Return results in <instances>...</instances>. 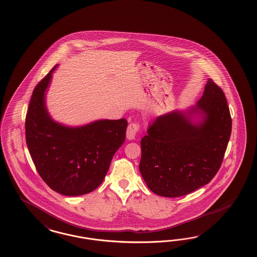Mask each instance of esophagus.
<instances>
[{"instance_id": "obj_1", "label": "esophagus", "mask_w": 257, "mask_h": 257, "mask_svg": "<svg viewBox=\"0 0 257 257\" xmlns=\"http://www.w3.org/2000/svg\"><path fill=\"white\" fill-rule=\"evenodd\" d=\"M140 129V126L138 123L136 122H132L130 124L128 125V128H127V131H126V137L129 140H135L136 138V135Z\"/></svg>"}]
</instances>
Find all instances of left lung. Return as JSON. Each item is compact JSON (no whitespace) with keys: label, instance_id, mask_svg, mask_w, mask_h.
Listing matches in <instances>:
<instances>
[{"label":"left lung","instance_id":"obj_1","mask_svg":"<svg viewBox=\"0 0 257 257\" xmlns=\"http://www.w3.org/2000/svg\"><path fill=\"white\" fill-rule=\"evenodd\" d=\"M231 131L225 95L208 79L196 105L158 116L149 125L140 141L142 178L159 196L193 192L217 174Z\"/></svg>","mask_w":257,"mask_h":257}]
</instances>
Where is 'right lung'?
<instances>
[{
    "label": "right lung",
    "instance_id": "right-lung-1",
    "mask_svg": "<svg viewBox=\"0 0 257 257\" xmlns=\"http://www.w3.org/2000/svg\"><path fill=\"white\" fill-rule=\"evenodd\" d=\"M55 66L35 87L25 119L26 143L40 177L55 192L80 196L104 179L113 156L125 140L127 120L99 119L82 126L54 120L46 93Z\"/></svg>",
    "mask_w": 257,
    "mask_h": 257
}]
</instances>
